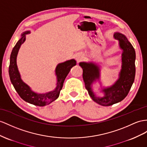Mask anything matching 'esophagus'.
Instances as JSON below:
<instances>
[{
  "instance_id": "1",
  "label": "esophagus",
  "mask_w": 147,
  "mask_h": 147,
  "mask_svg": "<svg viewBox=\"0 0 147 147\" xmlns=\"http://www.w3.org/2000/svg\"><path fill=\"white\" fill-rule=\"evenodd\" d=\"M82 58V56L81 55H77V56H76V59L77 61H80V60H81Z\"/></svg>"
}]
</instances>
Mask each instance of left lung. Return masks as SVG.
Listing matches in <instances>:
<instances>
[{"label": "left lung", "mask_w": 147, "mask_h": 147, "mask_svg": "<svg viewBox=\"0 0 147 147\" xmlns=\"http://www.w3.org/2000/svg\"><path fill=\"white\" fill-rule=\"evenodd\" d=\"M114 37L119 41L120 48L123 50L122 69L117 81L110 87L102 89L103 96H96L92 89L94 82L99 80V67L91 62L80 63V66L83 70L82 78L89 95L94 102L103 106H111L125 98L133 84L135 76V51L133 46L122 33L115 32Z\"/></svg>", "instance_id": "obj_1"}]
</instances>
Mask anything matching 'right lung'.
I'll list each match as a JSON object with an SVG mask.
<instances>
[{
	"label": "right lung",
	"instance_id": "add662e5",
	"mask_svg": "<svg viewBox=\"0 0 147 147\" xmlns=\"http://www.w3.org/2000/svg\"><path fill=\"white\" fill-rule=\"evenodd\" d=\"M28 33H30V31H26L23 33L20 39L17 41L11 53L9 67V76L15 89L22 99L35 106H45L55 100L59 97L65 78L70 69L76 65V61L72 59L59 63L57 65L55 69L57 83L53 91L45 94H38L33 92L31 88L22 80L17 65V56L18 50L22 44L25 41V35Z\"/></svg>",
	"mask_w": 147,
	"mask_h": 147
}]
</instances>
